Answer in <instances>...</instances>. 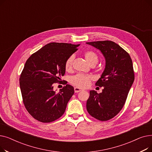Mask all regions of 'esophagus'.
<instances>
[{
	"label": "esophagus",
	"mask_w": 152,
	"mask_h": 152,
	"mask_svg": "<svg viewBox=\"0 0 152 152\" xmlns=\"http://www.w3.org/2000/svg\"><path fill=\"white\" fill-rule=\"evenodd\" d=\"M83 90L82 89H81L80 88H79V87H75V92H76V93H77V92H81V91H82Z\"/></svg>",
	"instance_id": "34e87169"
}]
</instances>
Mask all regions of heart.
Returning a JSON list of instances; mask_svg holds the SVG:
<instances>
[{"instance_id": "1", "label": "heart", "mask_w": 152, "mask_h": 152, "mask_svg": "<svg viewBox=\"0 0 152 152\" xmlns=\"http://www.w3.org/2000/svg\"><path fill=\"white\" fill-rule=\"evenodd\" d=\"M84 57L86 60L91 65H96L99 61L97 55L91 50H87L84 53ZM74 55H71L67 58L65 63V68L66 71H69L72 69L73 61L74 60ZM93 77L91 75H87L81 73H78L74 75L70 78V83L79 88H86L91 85Z\"/></svg>"}]
</instances>
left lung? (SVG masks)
<instances>
[{
	"instance_id": "left-lung-1",
	"label": "left lung",
	"mask_w": 152,
	"mask_h": 152,
	"mask_svg": "<svg viewBox=\"0 0 152 152\" xmlns=\"http://www.w3.org/2000/svg\"><path fill=\"white\" fill-rule=\"evenodd\" d=\"M99 49L105 58V70L95 85L103 87L102 93L90 91L86 108L91 116L105 121L121 110L134 81V71L129 54L115 42H86Z\"/></svg>"
}]
</instances>
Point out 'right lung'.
I'll return each mask as SVG.
<instances>
[{
    "instance_id": "add662e5",
    "label": "right lung",
    "mask_w": 152,
    "mask_h": 152,
    "mask_svg": "<svg viewBox=\"0 0 152 152\" xmlns=\"http://www.w3.org/2000/svg\"><path fill=\"white\" fill-rule=\"evenodd\" d=\"M79 44L51 42L26 60L20 77L23 102L28 113L42 123L53 122L65 113L67 103L75 93L74 87L66 84L59 92L53 85L61 83L65 73V63Z\"/></svg>"
}]
</instances>
